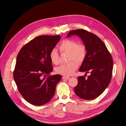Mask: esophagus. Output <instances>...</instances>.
Segmentation results:
<instances>
[{"instance_id":"34e87169","label":"esophagus","mask_w":126,"mask_h":126,"mask_svg":"<svg viewBox=\"0 0 126 126\" xmlns=\"http://www.w3.org/2000/svg\"><path fill=\"white\" fill-rule=\"evenodd\" d=\"M69 77H68V76H63V79H66V80H68L69 79Z\"/></svg>"}]
</instances>
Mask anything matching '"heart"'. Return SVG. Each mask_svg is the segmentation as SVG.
<instances>
[{"label": "heart", "mask_w": 126, "mask_h": 126, "mask_svg": "<svg viewBox=\"0 0 126 126\" xmlns=\"http://www.w3.org/2000/svg\"><path fill=\"white\" fill-rule=\"evenodd\" d=\"M62 53L69 54L68 61L75 60L78 63H81L85 59L87 54L85 46L82 44H78L73 40L66 39L63 41L58 46ZM49 58L54 64L59 62V54L55 49H52L49 53ZM78 67L77 63L75 61H71L68 63L61 64L56 68L57 73L64 76H70L74 73Z\"/></svg>", "instance_id": "heart-1"}]
</instances>
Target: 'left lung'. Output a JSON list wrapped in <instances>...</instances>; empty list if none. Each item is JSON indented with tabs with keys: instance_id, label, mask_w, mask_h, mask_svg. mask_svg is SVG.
Returning <instances> with one entry per match:
<instances>
[{
	"instance_id": "8db88e82",
	"label": "left lung",
	"mask_w": 126,
	"mask_h": 126,
	"mask_svg": "<svg viewBox=\"0 0 126 126\" xmlns=\"http://www.w3.org/2000/svg\"><path fill=\"white\" fill-rule=\"evenodd\" d=\"M72 35L80 38L87 50L86 56L79 70L90 73L87 78L85 75L78 77L75 93L83 99H94L104 92L111 81L112 57L104 42L94 34L84 29H77L70 31L67 37Z\"/></svg>"
}]
</instances>
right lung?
<instances>
[{"label":"right lung","mask_w":126,"mask_h":126,"mask_svg":"<svg viewBox=\"0 0 126 126\" xmlns=\"http://www.w3.org/2000/svg\"><path fill=\"white\" fill-rule=\"evenodd\" d=\"M60 38L59 35L38 36L18 53L13 74L14 80L19 92L30 104L43 105L54 96L62 76H49L53 70L49 53Z\"/></svg>","instance_id":"1"}]
</instances>
